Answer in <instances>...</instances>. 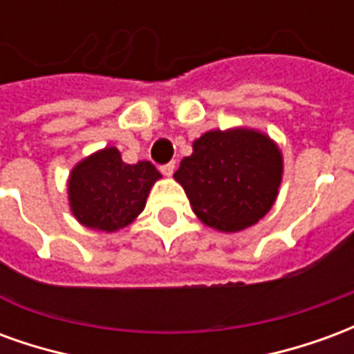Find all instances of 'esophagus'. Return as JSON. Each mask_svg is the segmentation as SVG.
Listing matches in <instances>:
<instances>
[{"instance_id": "esophagus-1", "label": "esophagus", "mask_w": 354, "mask_h": 354, "mask_svg": "<svg viewBox=\"0 0 354 354\" xmlns=\"http://www.w3.org/2000/svg\"><path fill=\"white\" fill-rule=\"evenodd\" d=\"M159 170H161V174H165V176H172V172H174V162L161 165V167H159Z\"/></svg>"}]
</instances>
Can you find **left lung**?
Wrapping results in <instances>:
<instances>
[{
  "label": "left lung",
  "instance_id": "left-lung-1",
  "mask_svg": "<svg viewBox=\"0 0 354 354\" xmlns=\"http://www.w3.org/2000/svg\"><path fill=\"white\" fill-rule=\"evenodd\" d=\"M174 178L201 222L241 231L273 207L282 178V155L266 134L248 129L205 132L193 142Z\"/></svg>",
  "mask_w": 354,
  "mask_h": 354
}]
</instances>
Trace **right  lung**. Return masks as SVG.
<instances>
[{
    "label": "right lung",
    "mask_w": 354,
    "mask_h": 354,
    "mask_svg": "<svg viewBox=\"0 0 354 354\" xmlns=\"http://www.w3.org/2000/svg\"><path fill=\"white\" fill-rule=\"evenodd\" d=\"M159 178V170L149 161L127 165L119 149L106 147L72 170L70 207L91 230L117 231L144 210L147 193Z\"/></svg>",
    "instance_id": "right-lung-1"
}]
</instances>
